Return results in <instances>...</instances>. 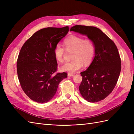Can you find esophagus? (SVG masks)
<instances>
[{"label": "esophagus", "instance_id": "34e87169", "mask_svg": "<svg viewBox=\"0 0 134 134\" xmlns=\"http://www.w3.org/2000/svg\"><path fill=\"white\" fill-rule=\"evenodd\" d=\"M74 75V74L72 73H71V72H68V76H72Z\"/></svg>", "mask_w": 134, "mask_h": 134}]
</instances>
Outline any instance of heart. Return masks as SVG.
<instances>
[{"label": "heart", "instance_id": "b5f03b06", "mask_svg": "<svg viewBox=\"0 0 134 134\" xmlns=\"http://www.w3.org/2000/svg\"><path fill=\"white\" fill-rule=\"evenodd\" d=\"M64 46L57 44L54 50L55 59L58 62H64L66 52H71V61L65 63L61 67L64 71L75 72L83 66L90 65L94 59L96 47L94 42L90 38H84L77 35H70L64 41Z\"/></svg>", "mask_w": 134, "mask_h": 134}]
</instances>
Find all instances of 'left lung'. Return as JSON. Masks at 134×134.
<instances>
[{"instance_id": "1", "label": "left lung", "mask_w": 134, "mask_h": 134, "mask_svg": "<svg viewBox=\"0 0 134 134\" xmlns=\"http://www.w3.org/2000/svg\"><path fill=\"white\" fill-rule=\"evenodd\" d=\"M70 31L87 36L94 43V58L87 69L80 72L82 81L79 89L88 102H99L110 94L118 81L121 69L118 49L114 42L97 27L76 25Z\"/></svg>"}]
</instances>
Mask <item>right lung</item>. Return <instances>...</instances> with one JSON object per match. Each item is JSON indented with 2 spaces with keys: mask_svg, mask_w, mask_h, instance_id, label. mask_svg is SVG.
<instances>
[{
  "mask_svg": "<svg viewBox=\"0 0 134 134\" xmlns=\"http://www.w3.org/2000/svg\"><path fill=\"white\" fill-rule=\"evenodd\" d=\"M68 26L47 27L32 35L23 44L17 62L20 85L25 94L35 102L46 103L54 96L66 72H57L55 46L68 33Z\"/></svg>",
  "mask_w": 134,
  "mask_h": 134,
  "instance_id": "right-lung-1",
  "label": "right lung"
}]
</instances>
